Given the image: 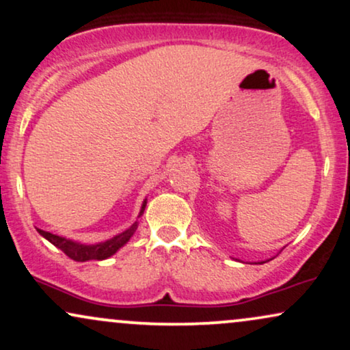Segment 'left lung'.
<instances>
[{
	"label": "left lung",
	"instance_id": "8db88e82",
	"mask_svg": "<svg viewBox=\"0 0 350 350\" xmlns=\"http://www.w3.org/2000/svg\"><path fill=\"white\" fill-rule=\"evenodd\" d=\"M262 263H265V262H260V265H262Z\"/></svg>",
	"mask_w": 350,
	"mask_h": 350
}]
</instances>
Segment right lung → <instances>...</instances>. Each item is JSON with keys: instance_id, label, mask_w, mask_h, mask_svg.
<instances>
[{"instance_id": "add662e5", "label": "right lung", "mask_w": 350, "mask_h": 350, "mask_svg": "<svg viewBox=\"0 0 350 350\" xmlns=\"http://www.w3.org/2000/svg\"><path fill=\"white\" fill-rule=\"evenodd\" d=\"M145 206H147V198H145L142 203V208H140L139 218L144 215ZM137 226H139V221H135L134 224L126 231L118 234L111 239L105 242H98V244H81V242L72 241V239H66L61 236H56V234L46 232L43 229H37L40 236H43L46 241H50L53 245L57 247L59 250H63L69 258L76 260V262H88V260H105L109 258V256L116 254V252L121 249L129 242V239L134 236L137 231Z\"/></svg>"}]
</instances>
